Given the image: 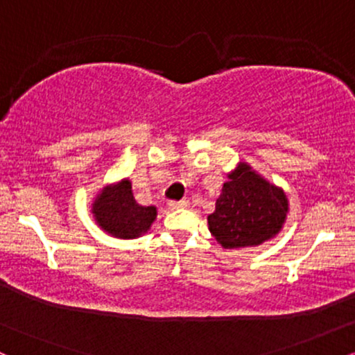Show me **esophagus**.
<instances>
[{"label": "esophagus", "instance_id": "obj_1", "mask_svg": "<svg viewBox=\"0 0 355 355\" xmlns=\"http://www.w3.org/2000/svg\"><path fill=\"white\" fill-rule=\"evenodd\" d=\"M170 207H172V209H187V207H189V202H187V200L170 202Z\"/></svg>", "mask_w": 355, "mask_h": 355}]
</instances>
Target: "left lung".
<instances>
[{
	"instance_id": "left-lung-1",
	"label": "left lung",
	"mask_w": 355,
	"mask_h": 355,
	"mask_svg": "<svg viewBox=\"0 0 355 355\" xmlns=\"http://www.w3.org/2000/svg\"><path fill=\"white\" fill-rule=\"evenodd\" d=\"M287 211L284 190L240 162L207 220L210 234L223 248L257 247L282 230Z\"/></svg>"
}]
</instances>
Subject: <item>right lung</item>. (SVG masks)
I'll return each instance as SVG.
<instances>
[{
    "label": "right lung",
    "instance_id": "right-lung-1",
    "mask_svg": "<svg viewBox=\"0 0 355 355\" xmlns=\"http://www.w3.org/2000/svg\"><path fill=\"white\" fill-rule=\"evenodd\" d=\"M96 223L112 237L137 239L152 227L157 218V207L138 205L133 197L132 182L125 180L107 185L92 203Z\"/></svg>",
    "mask_w": 355,
    "mask_h": 355
}]
</instances>
